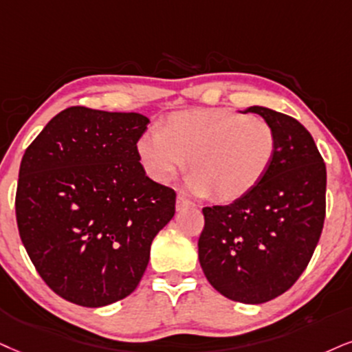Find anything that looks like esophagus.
I'll return each mask as SVG.
<instances>
[{"instance_id": "obj_1", "label": "esophagus", "mask_w": 352, "mask_h": 352, "mask_svg": "<svg viewBox=\"0 0 352 352\" xmlns=\"http://www.w3.org/2000/svg\"><path fill=\"white\" fill-rule=\"evenodd\" d=\"M189 207H194V204L189 201L188 197L183 196V194H177L176 197V210H186Z\"/></svg>"}]
</instances>
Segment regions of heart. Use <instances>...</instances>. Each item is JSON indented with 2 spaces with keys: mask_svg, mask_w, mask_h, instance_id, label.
I'll list each match as a JSON object with an SVG mask.
<instances>
[{
  "mask_svg": "<svg viewBox=\"0 0 352 352\" xmlns=\"http://www.w3.org/2000/svg\"><path fill=\"white\" fill-rule=\"evenodd\" d=\"M276 130L267 120L230 109L175 112L160 132L140 137L137 155L156 183H169L186 166L199 194L232 202L261 183L274 162Z\"/></svg>",
  "mask_w": 352,
  "mask_h": 352,
  "instance_id": "b5f03b06",
  "label": "heart"
}]
</instances>
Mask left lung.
<instances>
[{"mask_svg":"<svg viewBox=\"0 0 352 352\" xmlns=\"http://www.w3.org/2000/svg\"><path fill=\"white\" fill-rule=\"evenodd\" d=\"M245 112L274 127V162L246 196L204 207L199 261L222 296L264 303L292 287L314 256L327 214V166L297 119L261 106Z\"/></svg>","mask_w":352,"mask_h":352,"instance_id":"8db88e82","label":"left lung"}]
</instances>
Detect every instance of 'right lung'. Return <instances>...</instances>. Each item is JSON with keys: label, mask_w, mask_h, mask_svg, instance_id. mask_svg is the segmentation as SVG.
I'll return each mask as SVG.
<instances>
[{"label": "right lung", "mask_w": 352, "mask_h": 352, "mask_svg": "<svg viewBox=\"0 0 352 352\" xmlns=\"http://www.w3.org/2000/svg\"><path fill=\"white\" fill-rule=\"evenodd\" d=\"M135 112L72 106L25 148L16 220L30 261L56 296L104 307L137 289L176 192L145 175Z\"/></svg>", "instance_id": "add662e5"}]
</instances>
